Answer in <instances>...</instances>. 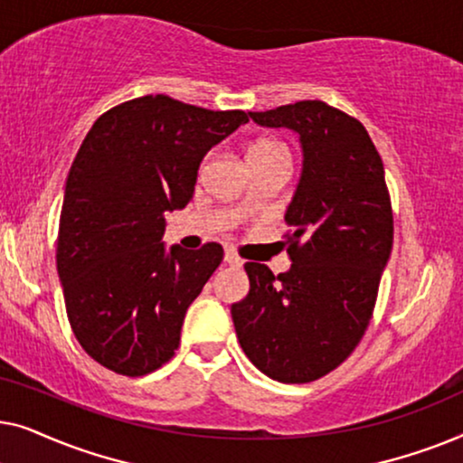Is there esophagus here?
Returning a JSON list of instances; mask_svg holds the SVG:
<instances>
[{"label": "esophagus", "instance_id": "1", "mask_svg": "<svg viewBox=\"0 0 463 463\" xmlns=\"http://www.w3.org/2000/svg\"><path fill=\"white\" fill-rule=\"evenodd\" d=\"M225 263L227 265H233V268H240V265H242L244 261L233 250H225Z\"/></svg>", "mask_w": 463, "mask_h": 463}]
</instances>
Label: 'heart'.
Returning <instances> with one entry per match:
<instances>
[{
  "label": "heart",
  "instance_id": "heart-1",
  "mask_svg": "<svg viewBox=\"0 0 463 463\" xmlns=\"http://www.w3.org/2000/svg\"><path fill=\"white\" fill-rule=\"evenodd\" d=\"M274 151H287L282 147L278 141H269V138H263V141H257L250 145L249 149V157H255V156H265V154H274ZM244 204H250V200L246 198Z\"/></svg>",
  "mask_w": 463,
  "mask_h": 463
}]
</instances>
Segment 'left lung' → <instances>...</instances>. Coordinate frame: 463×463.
<instances>
[{
	"label": "left lung",
	"mask_w": 463,
	"mask_h": 463,
	"mask_svg": "<svg viewBox=\"0 0 463 463\" xmlns=\"http://www.w3.org/2000/svg\"><path fill=\"white\" fill-rule=\"evenodd\" d=\"M259 126L299 135L303 170L284 214L288 271L246 263L250 290L232 306L240 345L282 383H307L344 363L363 339L394 240L383 162L356 118L299 100L250 111Z\"/></svg>",
	"instance_id": "8db88e82"
}]
</instances>
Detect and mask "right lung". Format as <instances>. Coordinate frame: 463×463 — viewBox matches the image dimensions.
I'll list each match as a JSON object with an SVG mask.
<instances>
[{"mask_svg": "<svg viewBox=\"0 0 463 463\" xmlns=\"http://www.w3.org/2000/svg\"><path fill=\"white\" fill-rule=\"evenodd\" d=\"M246 122L240 109L147 94L105 111L86 135L67 176L56 269L75 339L105 369L141 377L175 356L223 249L166 250L164 214L189 204L202 157Z\"/></svg>", "mask_w": 463, "mask_h": 463, "instance_id": "1", "label": "right lung"}]
</instances>
